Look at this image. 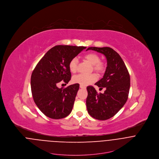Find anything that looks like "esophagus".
Instances as JSON below:
<instances>
[{
	"label": "esophagus",
	"mask_w": 159,
	"mask_h": 159,
	"mask_svg": "<svg viewBox=\"0 0 159 159\" xmlns=\"http://www.w3.org/2000/svg\"><path fill=\"white\" fill-rule=\"evenodd\" d=\"M80 88H81V89H86V87L84 86H82V85H80Z\"/></svg>",
	"instance_id": "esophagus-1"
}]
</instances>
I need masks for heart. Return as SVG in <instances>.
<instances>
[{
    "mask_svg": "<svg viewBox=\"0 0 159 159\" xmlns=\"http://www.w3.org/2000/svg\"><path fill=\"white\" fill-rule=\"evenodd\" d=\"M84 59L92 65L93 70L96 72L102 73L105 70V65L102 62L100 61V57L98 54L93 52H89L84 56ZM78 64V60L76 57L71 59L69 62L68 67L71 73H75L76 71ZM96 80L97 76L93 73L88 75L79 74L73 77L72 81L74 83H78L82 86H87L95 81Z\"/></svg>",
    "mask_w": 159,
    "mask_h": 159,
    "instance_id": "b5f03b06",
    "label": "heart"
}]
</instances>
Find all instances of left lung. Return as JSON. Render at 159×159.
Here are the masks:
<instances>
[{
    "label": "left lung",
    "instance_id": "8db88e82",
    "mask_svg": "<svg viewBox=\"0 0 159 159\" xmlns=\"http://www.w3.org/2000/svg\"><path fill=\"white\" fill-rule=\"evenodd\" d=\"M105 55L107 67L103 77L95 84L105 88L103 93H98L93 86H88L86 106L88 113L98 120H107L114 116L126 103L130 86L128 70L119 54L109 47H89Z\"/></svg>",
    "mask_w": 159,
    "mask_h": 159
}]
</instances>
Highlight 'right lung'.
Returning <instances> with one entry per match:
<instances>
[{"label": "right lung", "mask_w": 159, "mask_h": 159, "mask_svg": "<svg viewBox=\"0 0 159 159\" xmlns=\"http://www.w3.org/2000/svg\"><path fill=\"white\" fill-rule=\"evenodd\" d=\"M84 46L57 45L50 49L32 71L31 91L34 102L47 117L59 119L71 112L80 88L76 83L59 88L61 81L67 84L71 80L68 65L71 59L86 49Z\"/></svg>", "instance_id": "1"}]
</instances>
